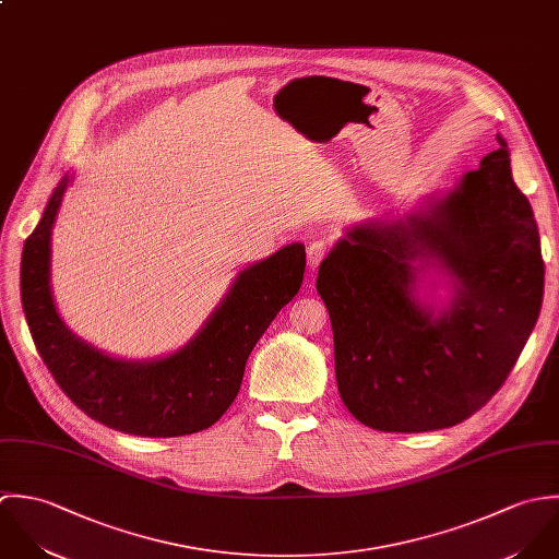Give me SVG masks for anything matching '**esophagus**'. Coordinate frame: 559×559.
I'll return each instance as SVG.
<instances>
[{
    "instance_id": "esophagus-1",
    "label": "esophagus",
    "mask_w": 559,
    "mask_h": 559,
    "mask_svg": "<svg viewBox=\"0 0 559 559\" xmlns=\"http://www.w3.org/2000/svg\"><path fill=\"white\" fill-rule=\"evenodd\" d=\"M329 254V246H326V241L324 239H316V241H311L309 243V248H307V257H309V265L316 270L322 261H324V257Z\"/></svg>"
}]
</instances>
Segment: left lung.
Instances as JSON below:
<instances>
[{
	"label": "left lung",
	"mask_w": 559,
	"mask_h": 559,
	"mask_svg": "<svg viewBox=\"0 0 559 559\" xmlns=\"http://www.w3.org/2000/svg\"><path fill=\"white\" fill-rule=\"evenodd\" d=\"M497 142L426 214L360 224L320 265L338 395L367 428L415 435L468 419L503 386L538 322L540 235ZM417 255L456 278L439 319L414 298Z\"/></svg>",
	"instance_id": "8db88e82"
}]
</instances>
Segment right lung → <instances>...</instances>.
<instances>
[{
  "label": "right lung",
  "mask_w": 559,
  "mask_h": 559,
  "mask_svg": "<svg viewBox=\"0 0 559 559\" xmlns=\"http://www.w3.org/2000/svg\"><path fill=\"white\" fill-rule=\"evenodd\" d=\"M25 239L21 305L34 345L64 395L91 419L133 437L170 439L214 426L233 404L246 360L305 278L302 243H289L239 272L203 331L179 352L127 362L102 354L62 324L49 289V239L64 188Z\"/></svg>",
  "instance_id": "obj_1"
}]
</instances>
